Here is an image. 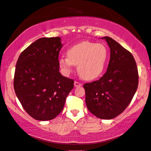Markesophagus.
I'll return each mask as SVG.
<instances>
[{"mask_svg":"<svg viewBox=\"0 0 151 151\" xmlns=\"http://www.w3.org/2000/svg\"><path fill=\"white\" fill-rule=\"evenodd\" d=\"M82 86V83L79 81H74V86L75 87H80Z\"/></svg>","mask_w":151,"mask_h":151,"instance_id":"34e87169","label":"esophagus"}]
</instances>
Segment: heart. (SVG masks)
<instances>
[{
	"label": "heart",
	"instance_id": "obj_1",
	"mask_svg": "<svg viewBox=\"0 0 151 151\" xmlns=\"http://www.w3.org/2000/svg\"><path fill=\"white\" fill-rule=\"evenodd\" d=\"M109 53L103 44L83 41L70 47L67 57L59 58L60 67L65 74L77 65L78 73L82 79L91 81L99 77L105 70Z\"/></svg>",
	"mask_w": 151,
	"mask_h": 151
}]
</instances>
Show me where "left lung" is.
<instances>
[{
    "label": "left lung",
    "instance_id": "1",
    "mask_svg": "<svg viewBox=\"0 0 151 151\" xmlns=\"http://www.w3.org/2000/svg\"><path fill=\"white\" fill-rule=\"evenodd\" d=\"M104 39L110 48L107 71L99 80L84 83L86 104L99 119H111L122 113L137 89L139 74L130 52L112 39Z\"/></svg>",
    "mask_w": 151,
    "mask_h": 151
}]
</instances>
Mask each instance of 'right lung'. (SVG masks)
Segmentation results:
<instances>
[{
    "label": "right lung",
    "instance_id": "add662e5",
    "mask_svg": "<svg viewBox=\"0 0 151 151\" xmlns=\"http://www.w3.org/2000/svg\"><path fill=\"white\" fill-rule=\"evenodd\" d=\"M61 38H41L20 55L14 88L24 110L39 121L53 119L63 109L74 80L59 72Z\"/></svg>",
    "mask_w": 151,
    "mask_h": 151
}]
</instances>
